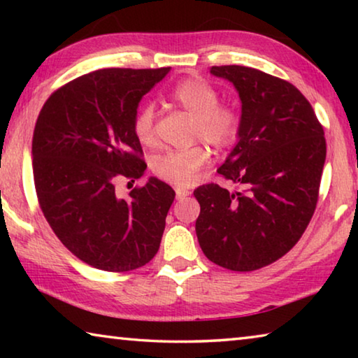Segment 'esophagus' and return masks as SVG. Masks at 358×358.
Masks as SVG:
<instances>
[{
	"instance_id": "obj_1",
	"label": "esophagus",
	"mask_w": 358,
	"mask_h": 358,
	"mask_svg": "<svg viewBox=\"0 0 358 358\" xmlns=\"http://www.w3.org/2000/svg\"><path fill=\"white\" fill-rule=\"evenodd\" d=\"M175 194H177V199L180 201V199H185V197L189 196L191 192L187 189H183V187H177V189H175Z\"/></svg>"
}]
</instances>
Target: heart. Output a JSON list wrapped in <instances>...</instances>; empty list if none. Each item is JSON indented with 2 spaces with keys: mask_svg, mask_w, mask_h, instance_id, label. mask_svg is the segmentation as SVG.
Segmentation results:
<instances>
[{
  "mask_svg": "<svg viewBox=\"0 0 358 358\" xmlns=\"http://www.w3.org/2000/svg\"><path fill=\"white\" fill-rule=\"evenodd\" d=\"M171 99L194 117L192 138H202L216 150L229 148L238 138L241 120L238 112L227 104H220V94L201 78H185L171 92ZM132 131L138 142L151 147L156 142V110L145 102L136 112ZM211 159L210 150L202 143L185 150H169L157 155L151 171L157 178L173 186H191Z\"/></svg>",
  "mask_w": 358,
  "mask_h": 358,
  "instance_id": "obj_1",
  "label": "heart"
}]
</instances>
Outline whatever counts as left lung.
<instances>
[{"mask_svg": "<svg viewBox=\"0 0 358 358\" xmlns=\"http://www.w3.org/2000/svg\"><path fill=\"white\" fill-rule=\"evenodd\" d=\"M210 72L232 82L241 99L238 143L217 169L237 191L215 183L194 191L197 240L216 265L259 270L292 250L311 221L327 155L324 128L287 80L237 64Z\"/></svg>", "mask_w": 358, "mask_h": 358, "instance_id": "left-lung-1", "label": "left lung"}]
</instances>
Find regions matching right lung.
I'll use <instances>...</instances> for the list:
<instances>
[{
    "label": "right lung",
    "instance_id": "right-lung-1",
    "mask_svg": "<svg viewBox=\"0 0 358 358\" xmlns=\"http://www.w3.org/2000/svg\"><path fill=\"white\" fill-rule=\"evenodd\" d=\"M171 68L99 69L59 87L36 121L33 177L39 207L58 240L82 262L123 273L156 256L175 191L150 178L128 199L118 178L143 177L132 131L142 96Z\"/></svg>",
    "mask_w": 358,
    "mask_h": 358
}]
</instances>
